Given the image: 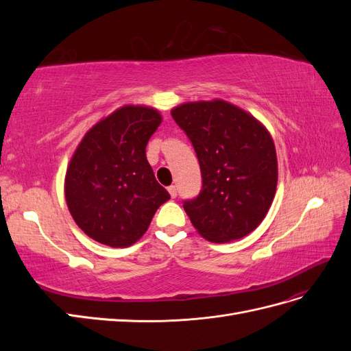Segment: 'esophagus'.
Masks as SVG:
<instances>
[{
	"label": "esophagus",
	"mask_w": 351,
	"mask_h": 351,
	"mask_svg": "<svg viewBox=\"0 0 351 351\" xmlns=\"http://www.w3.org/2000/svg\"><path fill=\"white\" fill-rule=\"evenodd\" d=\"M168 193L171 195V197H177V187L176 186H169L168 187Z\"/></svg>",
	"instance_id": "esophagus-1"
}]
</instances>
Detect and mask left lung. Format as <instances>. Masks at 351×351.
<instances>
[{
  "mask_svg": "<svg viewBox=\"0 0 351 351\" xmlns=\"http://www.w3.org/2000/svg\"><path fill=\"white\" fill-rule=\"evenodd\" d=\"M171 115L200 165V192L183 200L193 227L214 243L247 236L267 215L277 190L272 137L256 119L224 101L183 104Z\"/></svg>",
  "mask_w": 351,
  "mask_h": 351,
  "instance_id": "1",
  "label": "left lung"
}]
</instances>
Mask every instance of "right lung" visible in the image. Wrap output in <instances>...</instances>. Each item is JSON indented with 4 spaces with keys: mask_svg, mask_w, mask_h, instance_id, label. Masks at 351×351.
Masks as SVG:
<instances>
[{
    "mask_svg": "<svg viewBox=\"0 0 351 351\" xmlns=\"http://www.w3.org/2000/svg\"><path fill=\"white\" fill-rule=\"evenodd\" d=\"M159 124L156 110L127 105L83 137L67 169L66 200L90 239L111 247L132 246L169 199L146 159Z\"/></svg>",
    "mask_w": 351,
    "mask_h": 351,
    "instance_id": "1",
    "label": "right lung"
}]
</instances>
